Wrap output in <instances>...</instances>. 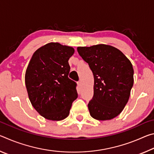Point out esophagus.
Masks as SVG:
<instances>
[{
	"instance_id": "obj_1",
	"label": "esophagus",
	"mask_w": 154,
	"mask_h": 154,
	"mask_svg": "<svg viewBox=\"0 0 154 154\" xmlns=\"http://www.w3.org/2000/svg\"><path fill=\"white\" fill-rule=\"evenodd\" d=\"M77 85H78V86H79V87L80 88L81 86H82V82H81L80 81H79V82H77Z\"/></svg>"
}]
</instances>
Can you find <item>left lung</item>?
I'll list each match as a JSON object with an SVG mask.
<instances>
[{
  "instance_id": "obj_1",
  "label": "left lung",
  "mask_w": 154,
  "mask_h": 154,
  "mask_svg": "<svg viewBox=\"0 0 154 154\" xmlns=\"http://www.w3.org/2000/svg\"><path fill=\"white\" fill-rule=\"evenodd\" d=\"M77 51L94 79V96L88 103L90 116L102 121L116 118L123 111L133 86L132 63L118 49L105 44L78 47Z\"/></svg>"
}]
</instances>
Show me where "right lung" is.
<instances>
[{
  "label": "right lung",
  "mask_w": 154,
  "mask_h": 154,
  "mask_svg": "<svg viewBox=\"0 0 154 154\" xmlns=\"http://www.w3.org/2000/svg\"><path fill=\"white\" fill-rule=\"evenodd\" d=\"M74 49L58 43H49L36 50L25 74L28 97L41 116L53 121L69 115L77 98V83L68 77L69 60Z\"/></svg>",
  "instance_id": "obj_1"
}]
</instances>
